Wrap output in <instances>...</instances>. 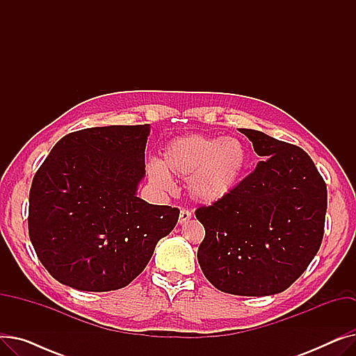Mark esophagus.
Instances as JSON below:
<instances>
[{
    "label": "esophagus",
    "instance_id": "34e87169",
    "mask_svg": "<svg viewBox=\"0 0 356 356\" xmlns=\"http://www.w3.org/2000/svg\"><path fill=\"white\" fill-rule=\"evenodd\" d=\"M192 219V213L188 211V209H181L180 211V215H179V223L180 225H183V223H186L188 220Z\"/></svg>",
    "mask_w": 356,
    "mask_h": 356
}]
</instances>
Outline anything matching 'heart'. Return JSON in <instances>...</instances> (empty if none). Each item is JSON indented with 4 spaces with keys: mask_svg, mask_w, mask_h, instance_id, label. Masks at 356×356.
Masks as SVG:
<instances>
[{
    "mask_svg": "<svg viewBox=\"0 0 356 356\" xmlns=\"http://www.w3.org/2000/svg\"><path fill=\"white\" fill-rule=\"evenodd\" d=\"M247 165L248 152L241 140L195 134L168 143L163 160L147 164V175L161 191L172 189V176L188 179L192 199L213 204L227 199L238 188Z\"/></svg>",
    "mask_w": 356,
    "mask_h": 356,
    "instance_id": "1",
    "label": "heart"
}]
</instances>
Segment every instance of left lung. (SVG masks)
Instances as JSON below:
<instances>
[{"label": "left lung", "instance_id": "1", "mask_svg": "<svg viewBox=\"0 0 356 356\" xmlns=\"http://www.w3.org/2000/svg\"><path fill=\"white\" fill-rule=\"evenodd\" d=\"M263 157L227 197L196 209L200 268L220 291L270 296L289 289L322 244L326 183L300 147L239 128Z\"/></svg>", "mask_w": 356, "mask_h": 356}]
</instances>
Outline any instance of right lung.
<instances>
[{"label":"right lung","instance_id":"1","mask_svg":"<svg viewBox=\"0 0 356 356\" xmlns=\"http://www.w3.org/2000/svg\"><path fill=\"white\" fill-rule=\"evenodd\" d=\"M148 134L149 124L74 131L56 143L37 170L29 235L59 283L83 291L122 289L176 227L177 208L136 195Z\"/></svg>","mask_w":356,"mask_h":356}]
</instances>
